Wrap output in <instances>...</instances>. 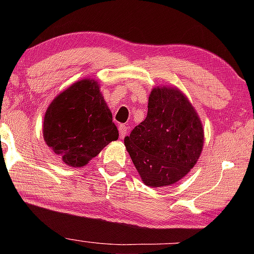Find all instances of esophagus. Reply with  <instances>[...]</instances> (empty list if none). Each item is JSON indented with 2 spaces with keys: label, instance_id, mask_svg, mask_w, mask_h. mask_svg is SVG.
Returning a JSON list of instances; mask_svg holds the SVG:
<instances>
[{
  "label": "esophagus",
  "instance_id": "1",
  "mask_svg": "<svg viewBox=\"0 0 254 254\" xmlns=\"http://www.w3.org/2000/svg\"><path fill=\"white\" fill-rule=\"evenodd\" d=\"M128 130H129V127L127 126V125H120L119 126V134H120V138H124L126 136Z\"/></svg>",
  "mask_w": 254,
  "mask_h": 254
}]
</instances>
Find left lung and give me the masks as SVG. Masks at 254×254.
<instances>
[{"label": "left lung", "mask_w": 254, "mask_h": 254, "mask_svg": "<svg viewBox=\"0 0 254 254\" xmlns=\"http://www.w3.org/2000/svg\"><path fill=\"white\" fill-rule=\"evenodd\" d=\"M125 147L147 186L176 184L194 168L202 152L204 133L200 117L177 86H155L148 114L125 137Z\"/></svg>", "instance_id": "obj_1"}]
</instances>
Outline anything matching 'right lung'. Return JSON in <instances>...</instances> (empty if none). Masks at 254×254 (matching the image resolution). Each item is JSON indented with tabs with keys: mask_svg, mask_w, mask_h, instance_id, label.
I'll use <instances>...</instances> for the list:
<instances>
[{
	"mask_svg": "<svg viewBox=\"0 0 254 254\" xmlns=\"http://www.w3.org/2000/svg\"><path fill=\"white\" fill-rule=\"evenodd\" d=\"M44 140L64 164L82 168L119 137L98 82L83 78L59 93L47 107Z\"/></svg>",
	"mask_w": 254,
	"mask_h": 254,
	"instance_id": "right-lung-1",
	"label": "right lung"
}]
</instances>
